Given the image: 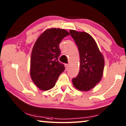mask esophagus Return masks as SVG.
I'll use <instances>...</instances> for the list:
<instances>
[{
	"label": "esophagus",
	"mask_w": 126,
	"mask_h": 126,
	"mask_svg": "<svg viewBox=\"0 0 126 126\" xmlns=\"http://www.w3.org/2000/svg\"><path fill=\"white\" fill-rule=\"evenodd\" d=\"M65 68L66 70H68L69 69V65H68V64H65Z\"/></svg>",
	"instance_id": "1"
}]
</instances>
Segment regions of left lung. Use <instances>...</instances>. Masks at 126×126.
<instances>
[{"label": "left lung", "instance_id": "1", "mask_svg": "<svg viewBox=\"0 0 126 126\" xmlns=\"http://www.w3.org/2000/svg\"><path fill=\"white\" fill-rule=\"evenodd\" d=\"M78 47L80 55V69L78 74L72 79L74 86L78 90L87 91L101 80L104 61L96 43L91 35L86 32L69 31Z\"/></svg>", "mask_w": 126, "mask_h": 126}]
</instances>
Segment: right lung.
I'll use <instances>...</instances> for the list:
<instances>
[{
    "mask_svg": "<svg viewBox=\"0 0 126 126\" xmlns=\"http://www.w3.org/2000/svg\"><path fill=\"white\" fill-rule=\"evenodd\" d=\"M69 33L64 29L46 30L34 44L31 59V76L34 84L43 91L55 86L59 76L65 70L58 61L61 54L59 44Z\"/></svg>",
    "mask_w": 126,
    "mask_h": 126,
    "instance_id": "1",
    "label": "right lung"
}]
</instances>
